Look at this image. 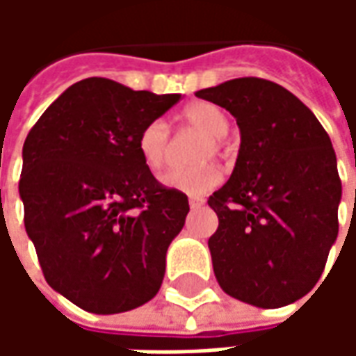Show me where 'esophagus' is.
Returning <instances> with one entry per match:
<instances>
[{
  "instance_id": "esophagus-1",
  "label": "esophagus",
  "mask_w": 356,
  "mask_h": 356,
  "mask_svg": "<svg viewBox=\"0 0 356 356\" xmlns=\"http://www.w3.org/2000/svg\"><path fill=\"white\" fill-rule=\"evenodd\" d=\"M204 198H202V196H191V198H188V206H191V208H200V206H204Z\"/></svg>"
}]
</instances>
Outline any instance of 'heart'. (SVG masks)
Instances as JSON below:
<instances>
[{"mask_svg":"<svg viewBox=\"0 0 356 356\" xmlns=\"http://www.w3.org/2000/svg\"><path fill=\"white\" fill-rule=\"evenodd\" d=\"M181 127L202 133L200 145L196 150V162L217 158L223 154V135L229 131V118L223 110L211 102L198 101L188 104L181 112ZM171 147V131L163 120H150L137 137L140 160L150 170H160ZM162 183L170 188L181 191L185 194L200 196L221 183V171L213 163H200L188 170H170L162 175Z\"/></svg>","mask_w":356,"mask_h":356,"instance_id":"1","label":"heart"}]
</instances>
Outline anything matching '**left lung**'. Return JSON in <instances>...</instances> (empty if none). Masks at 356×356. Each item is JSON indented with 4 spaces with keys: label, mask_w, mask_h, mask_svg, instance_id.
I'll return each instance as SVG.
<instances>
[{
    "label": "left lung",
    "mask_w": 356,
    "mask_h": 356,
    "mask_svg": "<svg viewBox=\"0 0 356 356\" xmlns=\"http://www.w3.org/2000/svg\"><path fill=\"white\" fill-rule=\"evenodd\" d=\"M236 118L231 179L208 198L219 217L208 246L219 286L276 309L313 290L337 238L341 181L328 133L296 95L263 78L196 91Z\"/></svg>",
    "instance_id": "8db88e82"
}]
</instances>
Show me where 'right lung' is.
I'll return each instance as SVG.
<instances>
[{"instance_id":"add662e5","label":"right lung","mask_w":356,"mask_h":356,"mask_svg":"<svg viewBox=\"0 0 356 356\" xmlns=\"http://www.w3.org/2000/svg\"><path fill=\"white\" fill-rule=\"evenodd\" d=\"M179 99L88 78L66 89L24 140V227L47 284L83 311H131L162 286L188 198L156 181L137 137Z\"/></svg>"}]
</instances>
